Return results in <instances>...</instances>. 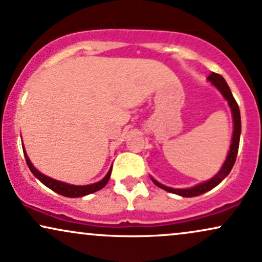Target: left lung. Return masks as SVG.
Masks as SVG:
<instances>
[{
	"mask_svg": "<svg viewBox=\"0 0 262 262\" xmlns=\"http://www.w3.org/2000/svg\"><path fill=\"white\" fill-rule=\"evenodd\" d=\"M208 80L212 85H215L219 89L226 99L228 101V104H230L232 113H233V121H234V131H233V137H232V144L230 148V153H228L227 159H226L224 166L221 167V170L219 171V173L215 177H212L211 180L208 181V182L200 183V185L193 187V188H188V189H175V188H170V187L163 186L161 183L157 182L156 180L151 179V181L154 182V185H157L160 188L167 190L170 193H175V194H179L181 196H196L203 194V193L208 192V190L212 189L214 187H216L219 183L221 182L222 180L225 179L228 173L231 172L232 167H233L235 159H237V153H238V148H239V138H241V131H242V124H241V112H239V106H238L237 102H235L233 95H232L230 87H228L227 82L225 81V79L222 77L220 74L216 73H211L208 76Z\"/></svg>",
	"mask_w": 262,
	"mask_h": 262,
	"instance_id": "8db88e82",
	"label": "left lung"
}]
</instances>
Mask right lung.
Masks as SVG:
<instances>
[{"instance_id": "add662e5", "label": "right lung", "mask_w": 262, "mask_h": 262, "mask_svg": "<svg viewBox=\"0 0 262 262\" xmlns=\"http://www.w3.org/2000/svg\"><path fill=\"white\" fill-rule=\"evenodd\" d=\"M24 157H25V161H27L29 169L31 170V172L34 173V175L36 176L45 186H47L48 188H51L52 190H54V192H57L58 194L64 195V196H69V198H79V196L91 194V193H95V192H97V190L102 189L103 187L108 183L109 177H111V173H112V169H111L108 171V173H106V176L104 177V179H103L102 181H99V182L93 183V185L73 186V185H68V183L60 182V181H56L48 176L42 175L40 171H37L36 169H35L34 165L30 163L28 156L25 154V150H24Z\"/></svg>"}]
</instances>
